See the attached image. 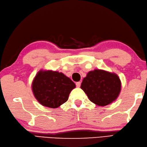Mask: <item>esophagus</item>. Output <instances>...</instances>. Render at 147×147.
<instances>
[{"mask_svg":"<svg viewBox=\"0 0 147 147\" xmlns=\"http://www.w3.org/2000/svg\"><path fill=\"white\" fill-rule=\"evenodd\" d=\"M81 82H76V86L77 88H79L80 86H81Z\"/></svg>","mask_w":147,"mask_h":147,"instance_id":"obj_1","label":"esophagus"}]
</instances>
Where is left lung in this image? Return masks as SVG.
<instances>
[{
    "mask_svg": "<svg viewBox=\"0 0 147 147\" xmlns=\"http://www.w3.org/2000/svg\"><path fill=\"white\" fill-rule=\"evenodd\" d=\"M81 88L90 100L97 106H105L118 98L121 81L116 74L102 70L90 71L83 79Z\"/></svg>",
    "mask_w": 147,
    "mask_h": 147,
    "instance_id": "obj_1",
    "label": "left lung"
}]
</instances>
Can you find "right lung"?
Instances as JSON below:
<instances>
[{
	"label": "right lung",
	"mask_w": 147,
	"mask_h": 147,
	"mask_svg": "<svg viewBox=\"0 0 147 147\" xmlns=\"http://www.w3.org/2000/svg\"><path fill=\"white\" fill-rule=\"evenodd\" d=\"M76 88L71 80L61 72L40 70L32 84L35 98L43 106L57 108L68 100L71 91Z\"/></svg>",
	"instance_id": "1"
}]
</instances>
